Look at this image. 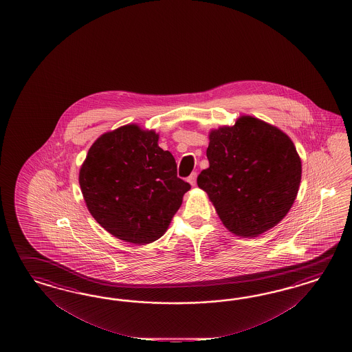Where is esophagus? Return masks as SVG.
<instances>
[{
    "label": "esophagus",
    "instance_id": "esophagus-1",
    "mask_svg": "<svg viewBox=\"0 0 352 352\" xmlns=\"http://www.w3.org/2000/svg\"><path fill=\"white\" fill-rule=\"evenodd\" d=\"M196 179H197V173H196V171H193L191 175L188 177V179H187V181L191 183V186H196Z\"/></svg>",
    "mask_w": 352,
    "mask_h": 352
}]
</instances>
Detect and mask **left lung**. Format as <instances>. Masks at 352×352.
Instances as JSON below:
<instances>
[{"label":"left lung","mask_w":352,"mask_h":352,"mask_svg":"<svg viewBox=\"0 0 352 352\" xmlns=\"http://www.w3.org/2000/svg\"><path fill=\"white\" fill-rule=\"evenodd\" d=\"M209 168L197 177L224 226L254 237L276 226L298 193L302 165L287 134L243 116L234 126L213 130Z\"/></svg>","instance_id":"left-lung-1"}]
</instances>
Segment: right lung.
<instances>
[{"instance_id": "right-lung-1", "label": "right lung", "mask_w": 352, "mask_h": 352, "mask_svg": "<svg viewBox=\"0 0 352 352\" xmlns=\"http://www.w3.org/2000/svg\"><path fill=\"white\" fill-rule=\"evenodd\" d=\"M155 131L126 125L107 133L89 149L80 187L89 212L104 230L133 244L165 234L190 183L157 144Z\"/></svg>"}]
</instances>
